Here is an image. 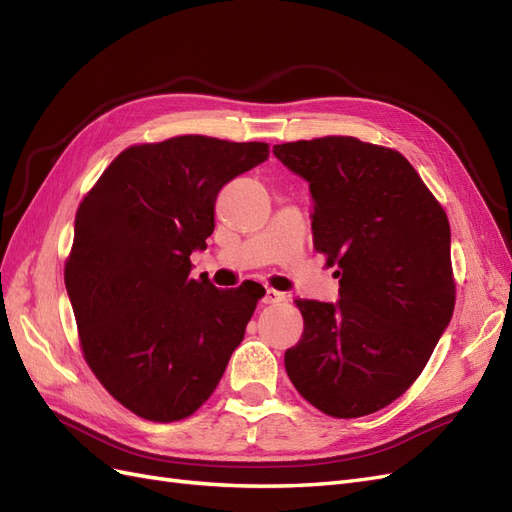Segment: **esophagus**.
<instances>
[{
    "label": "esophagus",
    "mask_w": 512,
    "mask_h": 512,
    "mask_svg": "<svg viewBox=\"0 0 512 512\" xmlns=\"http://www.w3.org/2000/svg\"><path fill=\"white\" fill-rule=\"evenodd\" d=\"M286 299V294L280 292V290H273V288H267L265 297H262V303L265 305H273V303H282Z\"/></svg>",
    "instance_id": "obj_1"
}]
</instances>
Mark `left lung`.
Segmentation results:
<instances>
[{
	"instance_id": "1",
	"label": "left lung",
	"mask_w": 512,
	"mask_h": 512,
	"mask_svg": "<svg viewBox=\"0 0 512 512\" xmlns=\"http://www.w3.org/2000/svg\"><path fill=\"white\" fill-rule=\"evenodd\" d=\"M273 156L309 183L314 247L339 269L337 303L297 301L288 378L324 414H371L410 389L453 318L448 218L393 149L324 136Z\"/></svg>"
}]
</instances>
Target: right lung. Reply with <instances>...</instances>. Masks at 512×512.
Segmentation results:
<instances>
[{"instance_id":"1","label":"right lung","mask_w":512,"mask_h":512,"mask_svg":"<svg viewBox=\"0 0 512 512\" xmlns=\"http://www.w3.org/2000/svg\"><path fill=\"white\" fill-rule=\"evenodd\" d=\"M267 143L177 136L111 162L76 211L66 290L85 361L119 404L170 423L205 404L243 342L254 288L192 280L224 185Z\"/></svg>"}]
</instances>
